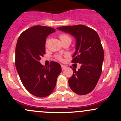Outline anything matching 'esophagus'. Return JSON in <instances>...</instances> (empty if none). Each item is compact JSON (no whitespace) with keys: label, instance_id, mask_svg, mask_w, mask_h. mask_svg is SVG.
<instances>
[{"label":"esophagus","instance_id":"esophagus-1","mask_svg":"<svg viewBox=\"0 0 121 121\" xmlns=\"http://www.w3.org/2000/svg\"><path fill=\"white\" fill-rule=\"evenodd\" d=\"M66 66H65V65H61V69H62V70H65V69H66Z\"/></svg>","mask_w":121,"mask_h":121}]
</instances>
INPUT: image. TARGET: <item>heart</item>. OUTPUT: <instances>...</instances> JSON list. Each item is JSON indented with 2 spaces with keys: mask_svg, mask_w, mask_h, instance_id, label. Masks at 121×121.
I'll use <instances>...</instances> for the list:
<instances>
[{
  "mask_svg": "<svg viewBox=\"0 0 121 121\" xmlns=\"http://www.w3.org/2000/svg\"><path fill=\"white\" fill-rule=\"evenodd\" d=\"M60 39L61 41H62V43L65 41H66V40H69V41H71V38H70V37L67 34H61L60 35ZM49 39H47L46 41H45V46L46 47L48 46V43H49ZM56 58L57 59L59 60H62V56L60 55H56Z\"/></svg>",
  "mask_w": 121,
  "mask_h": 121,
  "instance_id": "b5f03b06",
  "label": "heart"
}]
</instances>
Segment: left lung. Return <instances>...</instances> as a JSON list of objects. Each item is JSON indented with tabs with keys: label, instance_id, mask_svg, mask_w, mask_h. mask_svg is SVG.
<instances>
[{
	"label": "left lung",
	"instance_id": "left-lung-1",
	"mask_svg": "<svg viewBox=\"0 0 121 121\" xmlns=\"http://www.w3.org/2000/svg\"><path fill=\"white\" fill-rule=\"evenodd\" d=\"M57 29L75 37L76 52L72 62L81 64L78 70L72 68L73 75L68 80L69 86L78 95L89 93L96 86L102 72L104 52L99 36L94 30L84 25Z\"/></svg>",
	"mask_w": 121,
	"mask_h": 121
}]
</instances>
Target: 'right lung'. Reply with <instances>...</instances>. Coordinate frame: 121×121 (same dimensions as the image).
I'll return each instance as SVG.
<instances>
[{
  "instance_id": "obj_1",
  "label": "right lung",
  "mask_w": 121,
  "mask_h": 121,
  "mask_svg": "<svg viewBox=\"0 0 121 121\" xmlns=\"http://www.w3.org/2000/svg\"><path fill=\"white\" fill-rule=\"evenodd\" d=\"M54 32L51 27L34 26L20 35L16 44L15 66L21 81L30 94L38 97L52 93L61 72L58 62L52 61L45 67L39 61L45 53L47 37Z\"/></svg>"
}]
</instances>
